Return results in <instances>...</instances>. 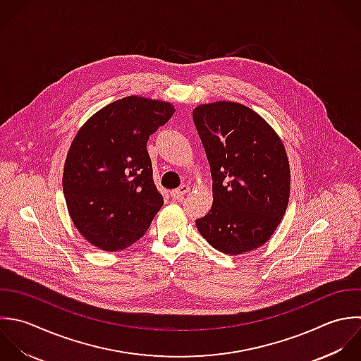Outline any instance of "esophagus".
<instances>
[{"label": "esophagus", "instance_id": "obj_1", "mask_svg": "<svg viewBox=\"0 0 361 361\" xmlns=\"http://www.w3.org/2000/svg\"><path fill=\"white\" fill-rule=\"evenodd\" d=\"M188 191H190V185L183 184L180 188H177V190H173V191H171V197H173L176 201H181V200H183V197H184Z\"/></svg>", "mask_w": 361, "mask_h": 361}]
</instances>
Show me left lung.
I'll return each mask as SVG.
<instances>
[{
	"label": "left lung",
	"mask_w": 361,
	"mask_h": 361,
	"mask_svg": "<svg viewBox=\"0 0 361 361\" xmlns=\"http://www.w3.org/2000/svg\"><path fill=\"white\" fill-rule=\"evenodd\" d=\"M192 119L212 176V207L195 221L201 236L231 256L259 249L288 207L291 171L283 140L239 102L198 105Z\"/></svg>",
	"instance_id": "1"
}]
</instances>
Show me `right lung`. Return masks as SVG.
<instances>
[{"instance_id": "add662e5", "label": "right lung", "mask_w": 361, "mask_h": 361, "mask_svg": "<svg viewBox=\"0 0 361 361\" xmlns=\"http://www.w3.org/2000/svg\"><path fill=\"white\" fill-rule=\"evenodd\" d=\"M174 111L170 102L130 95L78 129L64 163L63 192L74 226L92 246L122 250L149 229L163 197L146 145Z\"/></svg>"}]
</instances>
